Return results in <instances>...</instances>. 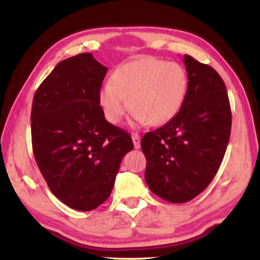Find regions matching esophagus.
Returning <instances> with one entry per match:
<instances>
[{"label": "esophagus", "instance_id": "34e87169", "mask_svg": "<svg viewBox=\"0 0 260 260\" xmlns=\"http://www.w3.org/2000/svg\"><path fill=\"white\" fill-rule=\"evenodd\" d=\"M132 140H133L135 148H140L141 147V136L139 134H136V133L132 134Z\"/></svg>", "mask_w": 260, "mask_h": 260}]
</instances>
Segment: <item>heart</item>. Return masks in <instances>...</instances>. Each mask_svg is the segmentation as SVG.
<instances>
[{
  "label": "heart",
  "instance_id": "1",
  "mask_svg": "<svg viewBox=\"0 0 260 260\" xmlns=\"http://www.w3.org/2000/svg\"><path fill=\"white\" fill-rule=\"evenodd\" d=\"M187 75L176 62L158 59H140L119 66L112 75V82L99 91V104L105 117L116 124L126 110L141 124L158 126L168 123L179 113L187 91Z\"/></svg>",
  "mask_w": 260,
  "mask_h": 260
}]
</instances>
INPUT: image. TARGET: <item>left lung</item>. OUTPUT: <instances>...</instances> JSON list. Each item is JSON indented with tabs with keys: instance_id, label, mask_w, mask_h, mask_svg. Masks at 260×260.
Segmentation results:
<instances>
[{
	"instance_id": "obj_1",
	"label": "left lung",
	"mask_w": 260,
	"mask_h": 260,
	"mask_svg": "<svg viewBox=\"0 0 260 260\" xmlns=\"http://www.w3.org/2000/svg\"><path fill=\"white\" fill-rule=\"evenodd\" d=\"M187 91L179 113L141 142L150 190L172 203L192 200L221 164L231 131L227 88L212 67L185 54Z\"/></svg>"
}]
</instances>
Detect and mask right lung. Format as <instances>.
Masks as SVG:
<instances>
[{"label": "right lung", "mask_w": 260, "mask_h": 260, "mask_svg": "<svg viewBox=\"0 0 260 260\" xmlns=\"http://www.w3.org/2000/svg\"><path fill=\"white\" fill-rule=\"evenodd\" d=\"M108 68L80 53L42 81L31 110L32 148L49 189L71 209L90 211L107 200L129 134L105 119L99 91Z\"/></svg>", "instance_id": "right-lung-1"}]
</instances>
